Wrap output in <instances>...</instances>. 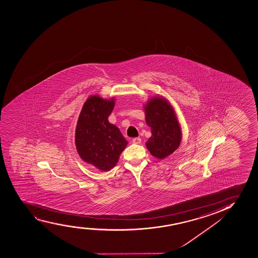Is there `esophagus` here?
Returning <instances> with one entry per match:
<instances>
[{"label": "esophagus", "mask_w": 258, "mask_h": 258, "mask_svg": "<svg viewBox=\"0 0 258 258\" xmlns=\"http://www.w3.org/2000/svg\"><path fill=\"white\" fill-rule=\"evenodd\" d=\"M141 142V138H139V137H137V138H134L133 140H132V143H134V144H140Z\"/></svg>", "instance_id": "34e87169"}]
</instances>
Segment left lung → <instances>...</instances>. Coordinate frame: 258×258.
I'll return each instance as SVG.
<instances>
[{"label":"left lung","mask_w":258,"mask_h":258,"mask_svg":"<svg viewBox=\"0 0 258 258\" xmlns=\"http://www.w3.org/2000/svg\"><path fill=\"white\" fill-rule=\"evenodd\" d=\"M145 120L152 136L146 143L153 156L164 159L180 146L181 128L174 108L167 99L154 96L144 105Z\"/></svg>","instance_id":"obj_1"}]
</instances>
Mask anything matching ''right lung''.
Listing matches in <instances>:
<instances>
[{
	"instance_id": "1",
	"label": "right lung",
	"mask_w": 258,
	"mask_h": 258,
	"mask_svg": "<svg viewBox=\"0 0 258 258\" xmlns=\"http://www.w3.org/2000/svg\"><path fill=\"white\" fill-rule=\"evenodd\" d=\"M115 98L90 96L84 102L76 128L75 143L80 157L102 171L113 169L127 142L108 121Z\"/></svg>"
}]
</instances>
